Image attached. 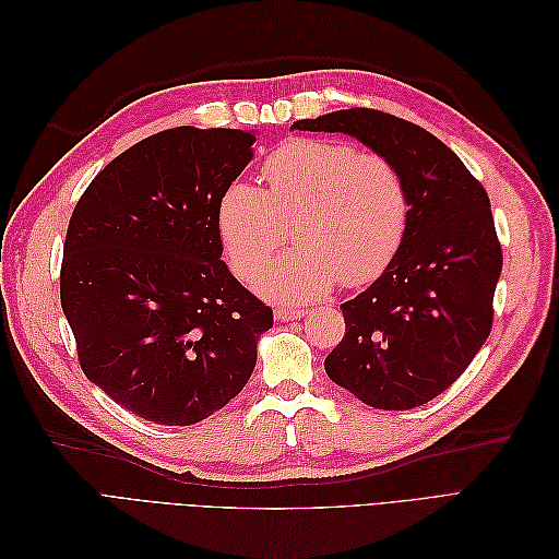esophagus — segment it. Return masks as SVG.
I'll return each instance as SVG.
<instances>
[{
    "label": "esophagus",
    "instance_id": "obj_1",
    "mask_svg": "<svg viewBox=\"0 0 559 559\" xmlns=\"http://www.w3.org/2000/svg\"><path fill=\"white\" fill-rule=\"evenodd\" d=\"M302 317V312L300 310H294V308H277L275 310V319L277 321H296V319H300Z\"/></svg>",
    "mask_w": 559,
    "mask_h": 559
}]
</instances>
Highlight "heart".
<instances>
[{
    "label": "heart",
    "mask_w": 559,
    "mask_h": 559,
    "mask_svg": "<svg viewBox=\"0 0 559 559\" xmlns=\"http://www.w3.org/2000/svg\"><path fill=\"white\" fill-rule=\"evenodd\" d=\"M263 191L233 181L218 198L216 230L242 282L265 273L286 240L298 245L270 270L263 292L308 300L337 282H376L408 230V191L396 165L337 140L280 144L261 167Z\"/></svg>",
    "instance_id": "b5f03b06"
}]
</instances>
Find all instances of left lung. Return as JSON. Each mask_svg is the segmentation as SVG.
Here are the masks:
<instances>
[{
    "label": "left lung",
    "mask_w": 559,
    "mask_h": 559,
    "mask_svg": "<svg viewBox=\"0 0 559 559\" xmlns=\"http://www.w3.org/2000/svg\"><path fill=\"white\" fill-rule=\"evenodd\" d=\"M345 132L396 165L408 230L396 259L343 302L326 376L370 408L411 411L460 378L492 331L501 245L483 183L450 146L405 118L354 107L296 121Z\"/></svg>",
    "instance_id": "left-lung-1"
}]
</instances>
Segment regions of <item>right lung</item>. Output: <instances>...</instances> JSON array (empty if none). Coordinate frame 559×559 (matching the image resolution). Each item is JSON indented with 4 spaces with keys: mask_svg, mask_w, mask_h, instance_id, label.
I'll return each instance as SVG.
<instances>
[{
    "mask_svg": "<svg viewBox=\"0 0 559 559\" xmlns=\"http://www.w3.org/2000/svg\"><path fill=\"white\" fill-rule=\"evenodd\" d=\"M251 132L193 126L116 156L67 228L60 302L81 370L154 425L189 427L242 392L267 308L222 261L216 205L251 160Z\"/></svg>",
    "mask_w": 559,
    "mask_h": 559,
    "instance_id": "add662e5",
    "label": "right lung"
}]
</instances>
